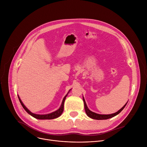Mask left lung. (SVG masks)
Here are the masks:
<instances>
[{
	"label": "left lung",
	"mask_w": 147,
	"mask_h": 147,
	"mask_svg": "<svg viewBox=\"0 0 147 147\" xmlns=\"http://www.w3.org/2000/svg\"><path fill=\"white\" fill-rule=\"evenodd\" d=\"M83 99L84 105V109H85V111H86V114L88 115V116H89V117L93 119H95V120H106V119H110V118H112V117L115 116V115L119 114L123 109H124V108L125 107V106L126 105V104L127 103V102L124 106L121 108L120 110H119L117 112L115 113H113L111 114H96L95 113H94V112L90 111L87 107V105L86 104L85 101H84V98H83Z\"/></svg>",
	"instance_id": "left-lung-1"
}]
</instances>
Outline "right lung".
Wrapping results in <instances>:
<instances>
[{
    "label": "right lung",
    "instance_id": "right-lung-1",
    "mask_svg": "<svg viewBox=\"0 0 147 147\" xmlns=\"http://www.w3.org/2000/svg\"><path fill=\"white\" fill-rule=\"evenodd\" d=\"M67 96V94L64 96L63 100V102H62V104L61 105V107L59 108V109L57 110L55 112H53L52 113H50V114H45V115H39V114H33L32 113L31 111H30L26 107V106L23 104V103L22 102L21 100L20 99V97L18 96V99L20 100V102L21 104V105L22 106V107L24 108V109L29 114H30L32 116H33V117L36 118V119H55V118H57L59 116H60V115H61V114L63 113V110H64V101H65V99L66 98Z\"/></svg>",
    "mask_w": 147,
    "mask_h": 147
}]
</instances>
